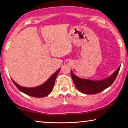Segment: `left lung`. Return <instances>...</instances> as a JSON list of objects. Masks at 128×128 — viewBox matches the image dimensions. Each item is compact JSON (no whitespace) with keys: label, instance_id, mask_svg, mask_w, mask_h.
Wrapping results in <instances>:
<instances>
[{"label":"left lung","instance_id":"1","mask_svg":"<svg viewBox=\"0 0 128 128\" xmlns=\"http://www.w3.org/2000/svg\"><path fill=\"white\" fill-rule=\"evenodd\" d=\"M120 69V66L111 76L108 77V78L100 81H93L88 79L80 78L74 74L72 70H70V74L75 86L80 92L84 94H93L100 93L110 86L116 78Z\"/></svg>","mask_w":128,"mask_h":128}]
</instances>
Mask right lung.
I'll list each match as a JSON object with an SVG mask.
<instances>
[{"label":"right lung","instance_id":"add662e5","mask_svg":"<svg viewBox=\"0 0 128 128\" xmlns=\"http://www.w3.org/2000/svg\"><path fill=\"white\" fill-rule=\"evenodd\" d=\"M60 68H61L58 69L55 73H54L44 84L35 87V88H26V87L21 86L16 84L12 79V81L18 90L25 94L29 95L30 96L38 97V98L44 97L48 96L52 92L54 88V82H55L56 77L60 71Z\"/></svg>","mask_w":128,"mask_h":128}]
</instances>
